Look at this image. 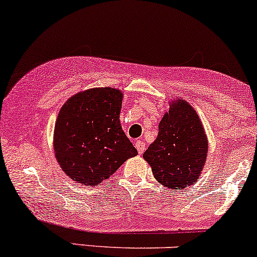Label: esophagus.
Masks as SVG:
<instances>
[{
  "instance_id": "obj_1",
  "label": "esophagus",
  "mask_w": 257,
  "mask_h": 257,
  "mask_svg": "<svg viewBox=\"0 0 257 257\" xmlns=\"http://www.w3.org/2000/svg\"><path fill=\"white\" fill-rule=\"evenodd\" d=\"M135 147H137L138 152L140 154H142L145 151H146V145H145V142L141 140H138L137 142H135Z\"/></svg>"
}]
</instances>
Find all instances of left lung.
Masks as SVG:
<instances>
[{
  "mask_svg": "<svg viewBox=\"0 0 257 257\" xmlns=\"http://www.w3.org/2000/svg\"><path fill=\"white\" fill-rule=\"evenodd\" d=\"M207 150L199 116L185 100H178L164 115L158 138L147 148L144 158L159 183L179 190L197 181Z\"/></svg>",
  "mask_w": 257,
  "mask_h": 257,
  "instance_id": "8db88e82",
  "label": "left lung"
}]
</instances>
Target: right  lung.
<instances>
[{"label":"right lung","mask_w":257,"mask_h":257,"mask_svg":"<svg viewBox=\"0 0 257 257\" xmlns=\"http://www.w3.org/2000/svg\"><path fill=\"white\" fill-rule=\"evenodd\" d=\"M122 97L115 88H92L62 106L55 125V154L62 170L78 183L97 185L138 154L119 123Z\"/></svg>","instance_id":"right-lung-1"}]
</instances>
